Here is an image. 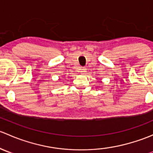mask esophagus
Masks as SVG:
<instances>
[{
	"label": "esophagus",
	"mask_w": 153,
	"mask_h": 153,
	"mask_svg": "<svg viewBox=\"0 0 153 153\" xmlns=\"http://www.w3.org/2000/svg\"><path fill=\"white\" fill-rule=\"evenodd\" d=\"M86 69H85V68H82V69H81V75H84V74L86 73Z\"/></svg>",
	"instance_id": "esophagus-1"
}]
</instances>
